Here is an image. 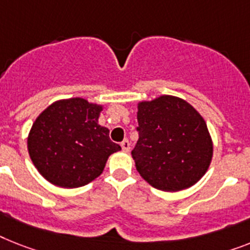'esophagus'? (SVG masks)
I'll return each instance as SVG.
<instances>
[{
  "instance_id": "esophagus-1",
  "label": "esophagus",
  "mask_w": 250,
  "mask_h": 250,
  "mask_svg": "<svg viewBox=\"0 0 250 250\" xmlns=\"http://www.w3.org/2000/svg\"><path fill=\"white\" fill-rule=\"evenodd\" d=\"M121 148H123L124 152H129L130 150V143H129V140L125 139L121 142Z\"/></svg>"
}]
</instances>
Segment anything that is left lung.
<instances>
[{
	"label": "left lung",
	"mask_w": 250,
	"mask_h": 250,
	"mask_svg": "<svg viewBox=\"0 0 250 250\" xmlns=\"http://www.w3.org/2000/svg\"><path fill=\"white\" fill-rule=\"evenodd\" d=\"M139 139L131 150L138 172L158 190L179 191L202 179L213 143L201 113L187 101L160 96L138 103Z\"/></svg>",
	"instance_id": "1"
}]
</instances>
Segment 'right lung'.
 Masks as SVG:
<instances>
[{
  "label": "right lung",
  "mask_w": 250,
  "mask_h": 250,
  "mask_svg": "<svg viewBox=\"0 0 250 250\" xmlns=\"http://www.w3.org/2000/svg\"><path fill=\"white\" fill-rule=\"evenodd\" d=\"M103 106L84 98L49 104L33 123L28 152L39 174L60 188L84 187L100 176L111 154L121 147L98 124Z\"/></svg>",
  "instance_id": "obj_1"
}]
</instances>
